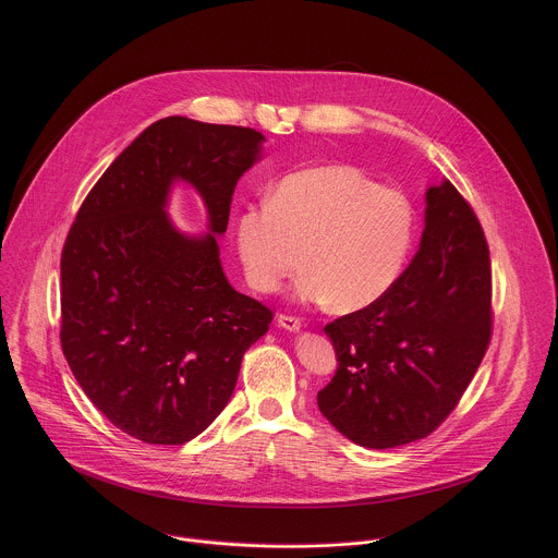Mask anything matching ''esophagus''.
Returning a JSON list of instances; mask_svg holds the SVG:
<instances>
[{"mask_svg": "<svg viewBox=\"0 0 558 558\" xmlns=\"http://www.w3.org/2000/svg\"><path fill=\"white\" fill-rule=\"evenodd\" d=\"M278 327H282V329L289 331V333H295V331L302 329V320H300V317H295V315H284V313H280V315H278Z\"/></svg>", "mask_w": 558, "mask_h": 558, "instance_id": "esophagus-1", "label": "esophagus"}]
</instances>
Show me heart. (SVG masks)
<instances>
[{
    "label": "heart",
    "instance_id": "b5f03b06",
    "mask_svg": "<svg viewBox=\"0 0 558 558\" xmlns=\"http://www.w3.org/2000/svg\"><path fill=\"white\" fill-rule=\"evenodd\" d=\"M415 241L411 203L351 166L284 177L269 203L235 220V247L247 282L274 293L300 267L302 302L338 313L379 302L400 280Z\"/></svg>",
    "mask_w": 558,
    "mask_h": 558
}]
</instances>
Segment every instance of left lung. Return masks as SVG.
<instances>
[{
	"label": "left lung",
	"mask_w": 558,
	"mask_h": 558,
	"mask_svg": "<svg viewBox=\"0 0 558 558\" xmlns=\"http://www.w3.org/2000/svg\"><path fill=\"white\" fill-rule=\"evenodd\" d=\"M490 254L472 207L444 179L426 190L420 250L375 304L325 327L338 371L320 413L353 444L428 437L457 407L490 344Z\"/></svg>",
	"instance_id": "8db88e82"
}]
</instances>
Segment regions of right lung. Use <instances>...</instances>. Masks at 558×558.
<instances>
[{
  "instance_id": "right-lung-1",
  "label": "right lung",
  "mask_w": 558,
  "mask_h": 558,
  "mask_svg": "<svg viewBox=\"0 0 558 558\" xmlns=\"http://www.w3.org/2000/svg\"><path fill=\"white\" fill-rule=\"evenodd\" d=\"M252 128L166 117L145 128L78 209L61 254V349L90 402L145 444L179 446L227 407L245 351L274 313L238 293L218 235L241 179L260 161ZM192 184L208 233L181 232L171 185Z\"/></svg>"
}]
</instances>
